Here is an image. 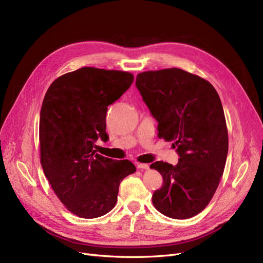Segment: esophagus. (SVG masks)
<instances>
[{"label":"esophagus","instance_id":"obj_1","mask_svg":"<svg viewBox=\"0 0 263 263\" xmlns=\"http://www.w3.org/2000/svg\"><path fill=\"white\" fill-rule=\"evenodd\" d=\"M136 165H137L138 170H148V168H149V165L144 164V163H137Z\"/></svg>","mask_w":263,"mask_h":263}]
</instances>
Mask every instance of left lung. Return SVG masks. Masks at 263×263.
<instances>
[{
	"instance_id": "left-lung-1",
	"label": "left lung",
	"mask_w": 263,
	"mask_h": 263,
	"mask_svg": "<svg viewBox=\"0 0 263 263\" xmlns=\"http://www.w3.org/2000/svg\"><path fill=\"white\" fill-rule=\"evenodd\" d=\"M136 86L154 119L157 136L173 141L177 165L151 164L163 177L154 207L174 219H187L211 202L223 175L229 138L221 100L205 79L178 68L141 72Z\"/></svg>"
}]
</instances>
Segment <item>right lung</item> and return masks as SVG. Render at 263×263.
I'll use <instances>...</instances> for the list:
<instances>
[{
    "label": "right lung",
    "mask_w": 263,
    "mask_h": 263,
    "mask_svg": "<svg viewBox=\"0 0 263 263\" xmlns=\"http://www.w3.org/2000/svg\"><path fill=\"white\" fill-rule=\"evenodd\" d=\"M134 82L129 72L84 67L50 84L40 114L41 164L60 202L78 217L108 214L119 186L136 172L128 160L96 153L95 142L108 140V106Z\"/></svg>",
    "instance_id": "add662e5"
}]
</instances>
